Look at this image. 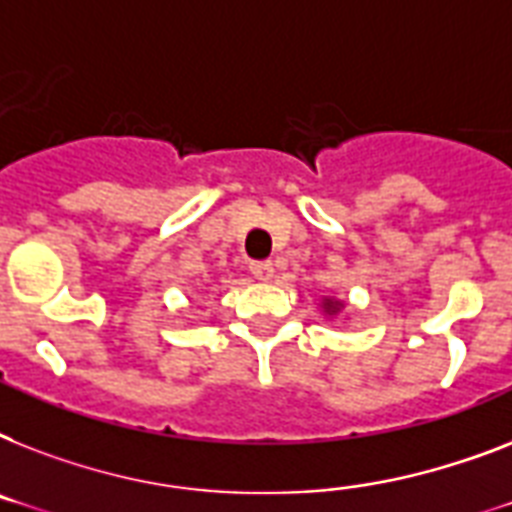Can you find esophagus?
Masks as SVG:
<instances>
[{
  "instance_id": "esophagus-1",
  "label": "esophagus",
  "mask_w": 512,
  "mask_h": 512,
  "mask_svg": "<svg viewBox=\"0 0 512 512\" xmlns=\"http://www.w3.org/2000/svg\"><path fill=\"white\" fill-rule=\"evenodd\" d=\"M249 271H252V276H255V279L271 281L273 273H276V268H273V263H265V260H260V263L249 265Z\"/></svg>"
}]
</instances>
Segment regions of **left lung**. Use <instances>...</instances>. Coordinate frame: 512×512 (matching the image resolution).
I'll list each match as a JSON object with an SVG mask.
<instances>
[{
    "label": "left lung",
    "mask_w": 512,
    "mask_h": 512,
    "mask_svg": "<svg viewBox=\"0 0 512 512\" xmlns=\"http://www.w3.org/2000/svg\"><path fill=\"white\" fill-rule=\"evenodd\" d=\"M324 311H327L329 316H332V313L340 311V303H337V300H324Z\"/></svg>",
    "instance_id": "left-lung-1"
}]
</instances>
